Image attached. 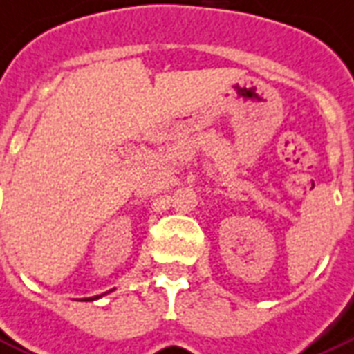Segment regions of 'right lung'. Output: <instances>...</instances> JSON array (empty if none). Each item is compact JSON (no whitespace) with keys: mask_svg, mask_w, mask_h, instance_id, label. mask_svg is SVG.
Segmentation results:
<instances>
[{"mask_svg":"<svg viewBox=\"0 0 354 354\" xmlns=\"http://www.w3.org/2000/svg\"><path fill=\"white\" fill-rule=\"evenodd\" d=\"M95 299H97V297H95Z\"/></svg>","mask_w":354,"mask_h":354,"instance_id":"add662e5","label":"right lung"}]
</instances>
